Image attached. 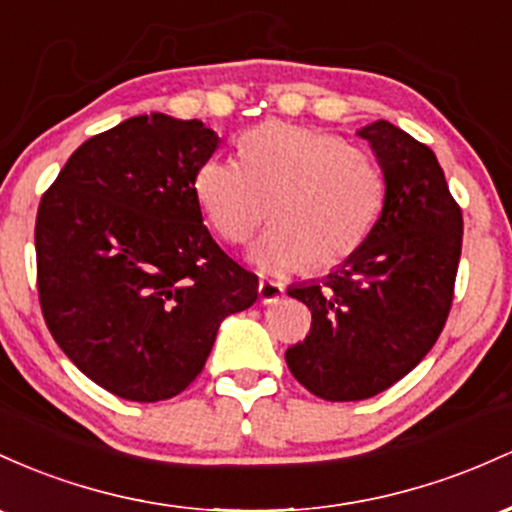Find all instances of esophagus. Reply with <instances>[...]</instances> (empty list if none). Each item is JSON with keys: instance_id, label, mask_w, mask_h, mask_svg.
Segmentation results:
<instances>
[{"instance_id": "obj_1", "label": "esophagus", "mask_w": 512, "mask_h": 512, "mask_svg": "<svg viewBox=\"0 0 512 512\" xmlns=\"http://www.w3.org/2000/svg\"><path fill=\"white\" fill-rule=\"evenodd\" d=\"M285 285L283 283H275V280H261L258 283V297H261L263 304H273L283 297Z\"/></svg>"}]
</instances>
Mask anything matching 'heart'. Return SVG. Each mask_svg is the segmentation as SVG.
Returning <instances> with one entry per match:
<instances>
[{"instance_id":"1","label":"heart","mask_w":512,"mask_h":512,"mask_svg":"<svg viewBox=\"0 0 512 512\" xmlns=\"http://www.w3.org/2000/svg\"><path fill=\"white\" fill-rule=\"evenodd\" d=\"M239 159L210 157L195 171L193 193L229 244H244L266 222L251 263L287 275L312 261L331 268L363 246L384 205L382 166L363 147L333 132L261 123L239 140Z\"/></svg>"}]
</instances>
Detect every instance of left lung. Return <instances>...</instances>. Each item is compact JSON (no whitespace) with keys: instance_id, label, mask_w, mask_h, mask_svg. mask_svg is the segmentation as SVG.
Listing matches in <instances>:
<instances>
[{"instance_id":"1","label":"left lung","mask_w":512,"mask_h":512,"mask_svg":"<svg viewBox=\"0 0 512 512\" xmlns=\"http://www.w3.org/2000/svg\"><path fill=\"white\" fill-rule=\"evenodd\" d=\"M358 135L382 166L380 220L329 278L287 290L312 312L287 367L326 401L370 399L426 358L450 314L462 256V208L433 149L387 120Z\"/></svg>"}]
</instances>
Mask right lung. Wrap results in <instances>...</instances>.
I'll list each match as a JSON object with an SVG mask.
<instances>
[{
	"label": "right lung",
	"instance_id": "add662e5",
	"mask_svg": "<svg viewBox=\"0 0 512 512\" xmlns=\"http://www.w3.org/2000/svg\"><path fill=\"white\" fill-rule=\"evenodd\" d=\"M217 145L200 120L128 118L74 149L40 198L43 319L67 358L120 399L181 394L222 319L258 297V278L217 246L193 193Z\"/></svg>",
	"mask_w": 512,
	"mask_h": 512
}]
</instances>
